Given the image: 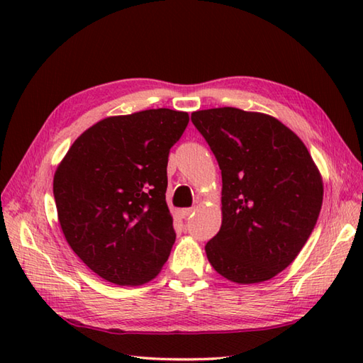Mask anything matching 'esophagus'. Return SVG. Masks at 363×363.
Returning <instances> with one entry per match:
<instances>
[{"mask_svg":"<svg viewBox=\"0 0 363 363\" xmlns=\"http://www.w3.org/2000/svg\"><path fill=\"white\" fill-rule=\"evenodd\" d=\"M195 212V207H189V209H182L181 211V217L182 218H189V217H191V213Z\"/></svg>","mask_w":363,"mask_h":363,"instance_id":"34e87169","label":"esophagus"}]
</instances>
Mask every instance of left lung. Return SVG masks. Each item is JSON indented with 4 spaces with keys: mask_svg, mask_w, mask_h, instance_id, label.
Here are the masks:
<instances>
[{
    "mask_svg": "<svg viewBox=\"0 0 363 363\" xmlns=\"http://www.w3.org/2000/svg\"><path fill=\"white\" fill-rule=\"evenodd\" d=\"M191 123L221 169L218 234L206 245L215 272L237 284L272 279L317 225L323 181L301 138L279 120L235 107L198 111Z\"/></svg>",
    "mask_w": 363,
    "mask_h": 363,
    "instance_id": "8db88e82",
    "label": "left lung"
}]
</instances>
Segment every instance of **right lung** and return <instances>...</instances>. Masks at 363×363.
<instances>
[{"instance_id": "add662e5", "label": "right lung", "mask_w": 363, "mask_h": 363, "mask_svg": "<svg viewBox=\"0 0 363 363\" xmlns=\"http://www.w3.org/2000/svg\"><path fill=\"white\" fill-rule=\"evenodd\" d=\"M189 113L150 109L109 117L76 138L52 181L68 245L117 285L154 279L176 240L165 201L172 146Z\"/></svg>"}]
</instances>
